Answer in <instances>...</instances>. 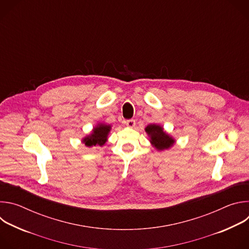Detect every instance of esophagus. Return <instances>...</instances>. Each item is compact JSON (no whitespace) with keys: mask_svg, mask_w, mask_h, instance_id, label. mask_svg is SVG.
Returning a JSON list of instances; mask_svg holds the SVG:
<instances>
[{"mask_svg":"<svg viewBox=\"0 0 249 249\" xmlns=\"http://www.w3.org/2000/svg\"><path fill=\"white\" fill-rule=\"evenodd\" d=\"M125 124H126V126H128L130 128H133L136 125V121L134 119H129V120L125 121Z\"/></svg>","mask_w":249,"mask_h":249,"instance_id":"esophagus-1","label":"esophagus"}]
</instances>
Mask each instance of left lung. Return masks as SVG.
I'll return each mask as SVG.
<instances>
[{
    "label": "left lung",
    "instance_id": "obj_1",
    "mask_svg": "<svg viewBox=\"0 0 249 249\" xmlns=\"http://www.w3.org/2000/svg\"><path fill=\"white\" fill-rule=\"evenodd\" d=\"M146 132L151 137V143L158 150L168 149L174 143L173 139L171 137H169L168 135H166L163 132V129L159 125L151 124L149 126H147Z\"/></svg>",
    "mask_w": 249,
    "mask_h": 249
}]
</instances>
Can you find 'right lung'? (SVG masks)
Wrapping results in <instances>:
<instances>
[{
    "instance_id": "obj_1",
    "label": "right lung",
    "mask_w": 249,
    "mask_h": 249,
    "mask_svg": "<svg viewBox=\"0 0 249 249\" xmlns=\"http://www.w3.org/2000/svg\"><path fill=\"white\" fill-rule=\"evenodd\" d=\"M110 131V126L109 125H103L100 124L97 127L93 129V133L84 139V143L86 146L90 147V146H102L105 144L106 139H107V134Z\"/></svg>"
}]
</instances>
